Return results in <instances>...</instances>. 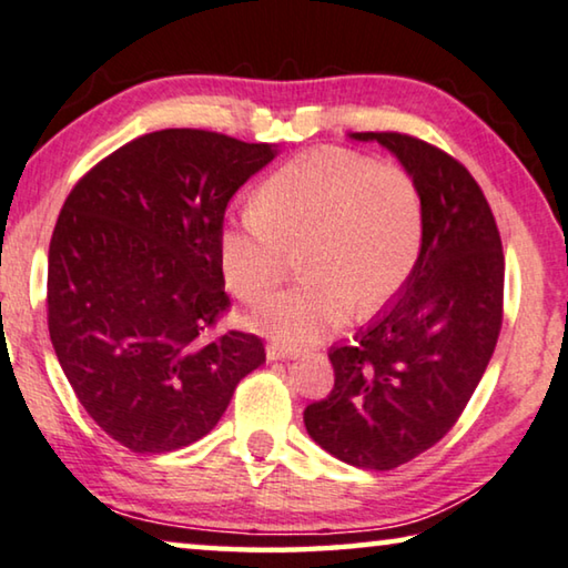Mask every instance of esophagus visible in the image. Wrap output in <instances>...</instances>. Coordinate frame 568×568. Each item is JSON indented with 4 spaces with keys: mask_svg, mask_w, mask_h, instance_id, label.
<instances>
[{
    "mask_svg": "<svg viewBox=\"0 0 568 568\" xmlns=\"http://www.w3.org/2000/svg\"><path fill=\"white\" fill-rule=\"evenodd\" d=\"M300 351H294V347H284V345H266V357L268 361H290V357H296Z\"/></svg>",
    "mask_w": 568,
    "mask_h": 568,
    "instance_id": "obj_1",
    "label": "esophagus"
}]
</instances>
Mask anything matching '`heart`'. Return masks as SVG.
<instances>
[{
    "label": "heart",
    "mask_w": 568,
    "mask_h": 568,
    "mask_svg": "<svg viewBox=\"0 0 568 568\" xmlns=\"http://www.w3.org/2000/svg\"><path fill=\"white\" fill-rule=\"evenodd\" d=\"M424 235L422 195L398 164L317 150L276 170L256 193V213L225 223L217 241L231 292L261 304L282 286L292 256L310 278L256 312L254 327L307 345L351 322L355 307H386L412 276Z\"/></svg>",
    "instance_id": "1"
}]
</instances>
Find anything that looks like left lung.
Wrapping results in <instances>:
<instances>
[{"mask_svg": "<svg viewBox=\"0 0 568 568\" xmlns=\"http://www.w3.org/2000/svg\"><path fill=\"white\" fill-rule=\"evenodd\" d=\"M412 174L424 207L418 261L398 300L345 345L329 347L335 386L304 408L329 455L394 469L457 424L503 325L505 256L483 190L455 156L398 132H355Z\"/></svg>", "mask_w": 568, "mask_h": 568, "instance_id": "1", "label": "left lung"}]
</instances>
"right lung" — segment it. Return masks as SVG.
I'll use <instances>...</instances> for the list:
<instances>
[{
    "mask_svg": "<svg viewBox=\"0 0 568 568\" xmlns=\"http://www.w3.org/2000/svg\"><path fill=\"white\" fill-rule=\"evenodd\" d=\"M272 144L203 129L134 139L85 172L48 251V327L68 383L111 439L139 455L213 429L266 361L251 333L207 337L231 307L223 217Z\"/></svg>",
    "mask_w": 568,
    "mask_h": 568,
    "instance_id": "add662e5",
    "label": "right lung"
}]
</instances>
